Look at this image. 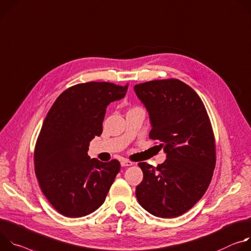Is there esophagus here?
Listing matches in <instances>:
<instances>
[{"label":"esophagus","instance_id":"34e87169","mask_svg":"<svg viewBox=\"0 0 251 251\" xmlns=\"http://www.w3.org/2000/svg\"><path fill=\"white\" fill-rule=\"evenodd\" d=\"M121 164H122V166H130V165L133 164V162L130 161V160H128V159H123V160L121 161Z\"/></svg>","mask_w":251,"mask_h":251}]
</instances>
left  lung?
Returning <instances> with one entry per match:
<instances>
[{
    "label": "left lung",
    "mask_w": 251,
    "mask_h": 251,
    "mask_svg": "<svg viewBox=\"0 0 251 251\" xmlns=\"http://www.w3.org/2000/svg\"><path fill=\"white\" fill-rule=\"evenodd\" d=\"M147 107L151 130L166 159L156 168L140 162L143 181L135 188L137 201L150 213L176 217L205 193L215 168V141L205 106L189 86L176 78L134 86Z\"/></svg>",
    "instance_id": "8db88e82"
}]
</instances>
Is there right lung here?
Segmentation results:
<instances>
[{"instance_id":"obj_1","label":"right lung","mask_w":251,"mask_h":251,"mask_svg":"<svg viewBox=\"0 0 251 251\" xmlns=\"http://www.w3.org/2000/svg\"><path fill=\"white\" fill-rule=\"evenodd\" d=\"M127 87L78 83L59 96L44 121L35 148V172L49 202L67 217L98 209L121 170L119 160L91 159L88 151L102 132L106 106L125 98Z\"/></svg>"}]
</instances>
